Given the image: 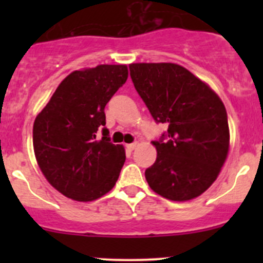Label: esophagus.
Instances as JSON below:
<instances>
[{
	"label": "esophagus",
	"mask_w": 263,
	"mask_h": 263,
	"mask_svg": "<svg viewBox=\"0 0 263 263\" xmlns=\"http://www.w3.org/2000/svg\"><path fill=\"white\" fill-rule=\"evenodd\" d=\"M136 146H137V142H132V144L127 145V148H128L129 151H132V150H135V148H136Z\"/></svg>",
	"instance_id": "obj_1"
}]
</instances>
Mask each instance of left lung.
Instances as JSON below:
<instances>
[{"mask_svg":"<svg viewBox=\"0 0 263 263\" xmlns=\"http://www.w3.org/2000/svg\"><path fill=\"white\" fill-rule=\"evenodd\" d=\"M135 89L164 132L156 160L145 171L151 190L172 201L202 195L229 151V124L221 99L208 84L176 63H131Z\"/></svg>","mask_w":263,"mask_h":263,"instance_id":"1","label":"left lung"}]
</instances>
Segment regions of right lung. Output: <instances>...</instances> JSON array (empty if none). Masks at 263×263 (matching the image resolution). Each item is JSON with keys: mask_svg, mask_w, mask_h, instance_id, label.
Returning a JSON list of instances; mask_svg holds the SVG:
<instances>
[{"mask_svg": "<svg viewBox=\"0 0 263 263\" xmlns=\"http://www.w3.org/2000/svg\"><path fill=\"white\" fill-rule=\"evenodd\" d=\"M128 78L126 65L73 71L36 116L33 146L50 184L75 201H94L115 187L126 160L124 147L110 142L104 108ZM102 128L103 137L96 132Z\"/></svg>", "mask_w": 263, "mask_h": 263, "instance_id": "add662e5", "label": "right lung"}]
</instances>
